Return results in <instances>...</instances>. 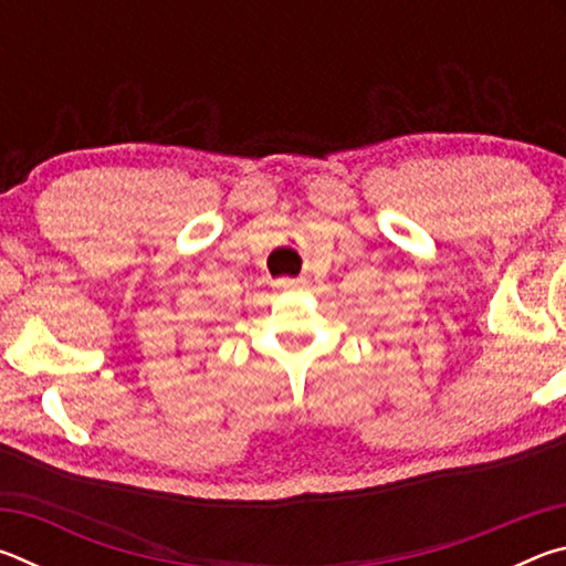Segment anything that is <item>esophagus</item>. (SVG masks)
Returning a JSON list of instances; mask_svg holds the SVG:
<instances>
[{
	"mask_svg": "<svg viewBox=\"0 0 566 566\" xmlns=\"http://www.w3.org/2000/svg\"><path fill=\"white\" fill-rule=\"evenodd\" d=\"M282 284L286 290H302V286H306V280H282Z\"/></svg>",
	"mask_w": 566,
	"mask_h": 566,
	"instance_id": "1",
	"label": "esophagus"
}]
</instances>
